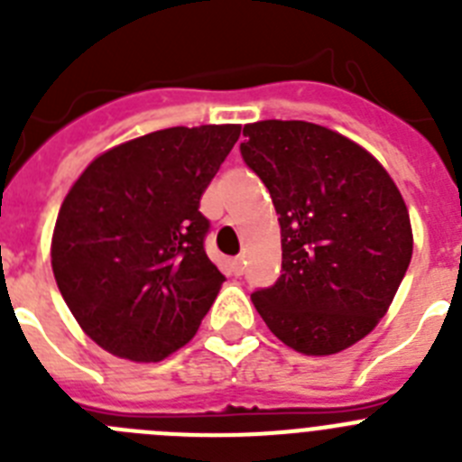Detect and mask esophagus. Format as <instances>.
<instances>
[{"instance_id":"34e87169","label":"esophagus","mask_w":462,"mask_h":462,"mask_svg":"<svg viewBox=\"0 0 462 462\" xmlns=\"http://www.w3.org/2000/svg\"><path fill=\"white\" fill-rule=\"evenodd\" d=\"M231 271H234V275H243V271H245L243 256H236V259H231Z\"/></svg>"}]
</instances>
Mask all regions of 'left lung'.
<instances>
[{"instance_id": "left-lung-1", "label": "left lung", "mask_w": 462, "mask_h": 462, "mask_svg": "<svg viewBox=\"0 0 462 462\" xmlns=\"http://www.w3.org/2000/svg\"><path fill=\"white\" fill-rule=\"evenodd\" d=\"M245 164L268 187L282 236V275L252 303L273 336L330 356L379 324L414 250L405 199L352 138L303 120L245 125Z\"/></svg>"}]
</instances>
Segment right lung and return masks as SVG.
I'll return each instance as SVG.
<instances>
[{
    "instance_id": "right-lung-1",
    "label": "right lung",
    "mask_w": 462,
    "mask_h": 462,
    "mask_svg": "<svg viewBox=\"0 0 462 462\" xmlns=\"http://www.w3.org/2000/svg\"><path fill=\"white\" fill-rule=\"evenodd\" d=\"M238 136L240 125L145 134L92 159L64 196L52 273L101 349L157 363L196 336L224 282L199 206Z\"/></svg>"
}]
</instances>
